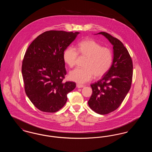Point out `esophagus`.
I'll use <instances>...</instances> for the list:
<instances>
[{
    "mask_svg": "<svg viewBox=\"0 0 152 152\" xmlns=\"http://www.w3.org/2000/svg\"><path fill=\"white\" fill-rule=\"evenodd\" d=\"M76 87H77V88H81L84 87V86L83 85H81V84H76Z\"/></svg>",
    "mask_w": 152,
    "mask_h": 152,
    "instance_id": "1",
    "label": "esophagus"
}]
</instances>
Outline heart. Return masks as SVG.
I'll return each instance as SVG.
<instances>
[{"label":"heart","mask_w":152,"mask_h":152,"mask_svg":"<svg viewBox=\"0 0 152 152\" xmlns=\"http://www.w3.org/2000/svg\"><path fill=\"white\" fill-rule=\"evenodd\" d=\"M77 51L81 55L87 57L84 68H76L69 74V79L79 84H84L92 79L103 76L110 69L113 62V53L107 47L91 39L80 42ZM78 56L77 51L72 47L66 48L63 54L65 63L70 67L76 64Z\"/></svg>","instance_id":"b5f03b06"}]
</instances>
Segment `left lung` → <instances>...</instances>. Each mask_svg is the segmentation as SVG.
Here are the masks:
<instances>
[{"instance_id": "8db88e82", "label": "left lung", "mask_w": 152, "mask_h": 152, "mask_svg": "<svg viewBox=\"0 0 152 152\" xmlns=\"http://www.w3.org/2000/svg\"><path fill=\"white\" fill-rule=\"evenodd\" d=\"M113 45V58L108 72L97 83L91 84L92 94L88 102L90 108L100 115H107L121 105L130 89L133 63L127 49L121 41L101 32Z\"/></svg>"}]
</instances>
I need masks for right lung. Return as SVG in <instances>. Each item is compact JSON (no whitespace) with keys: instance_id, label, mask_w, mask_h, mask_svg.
Listing matches in <instances>:
<instances>
[{"instance_id":"obj_1","label":"right lung","mask_w":152,"mask_h":152,"mask_svg":"<svg viewBox=\"0 0 152 152\" xmlns=\"http://www.w3.org/2000/svg\"><path fill=\"white\" fill-rule=\"evenodd\" d=\"M79 32H44L29 45L22 64L26 94L40 110L53 113L67 101V94L76 87L72 81L63 83L66 72L63 58L66 48Z\"/></svg>"}]
</instances>
